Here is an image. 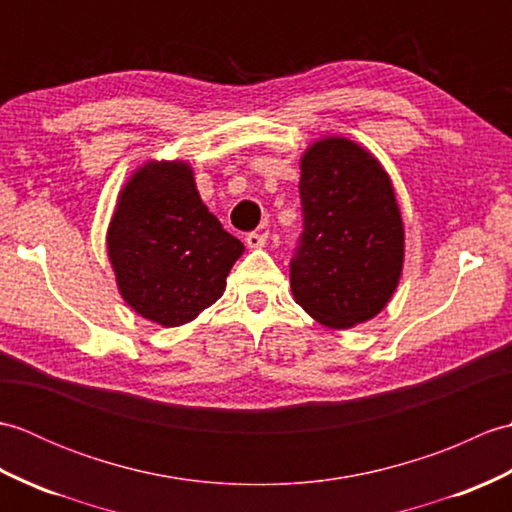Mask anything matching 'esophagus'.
Returning a JSON list of instances; mask_svg holds the SVG:
<instances>
[{
    "instance_id": "esophagus-1",
    "label": "esophagus",
    "mask_w": 512,
    "mask_h": 512,
    "mask_svg": "<svg viewBox=\"0 0 512 512\" xmlns=\"http://www.w3.org/2000/svg\"><path fill=\"white\" fill-rule=\"evenodd\" d=\"M268 235L266 233H246V246L248 248H262L266 244Z\"/></svg>"
}]
</instances>
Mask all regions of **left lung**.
Listing matches in <instances>:
<instances>
[{
    "label": "left lung",
    "instance_id": "1",
    "mask_svg": "<svg viewBox=\"0 0 512 512\" xmlns=\"http://www.w3.org/2000/svg\"><path fill=\"white\" fill-rule=\"evenodd\" d=\"M303 231L290 288L310 317L336 330L385 308L402 270L405 233L380 162L345 138L314 143L301 160Z\"/></svg>",
    "mask_w": 512,
    "mask_h": 512
}]
</instances>
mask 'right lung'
Listing matches in <instances>:
<instances>
[{"label":"right lung","mask_w":512,"mask_h":512,"mask_svg":"<svg viewBox=\"0 0 512 512\" xmlns=\"http://www.w3.org/2000/svg\"><path fill=\"white\" fill-rule=\"evenodd\" d=\"M107 253L129 306L173 328L222 297L244 244L202 204L189 165L147 162L118 198Z\"/></svg>","instance_id":"right-lung-1"}]
</instances>
